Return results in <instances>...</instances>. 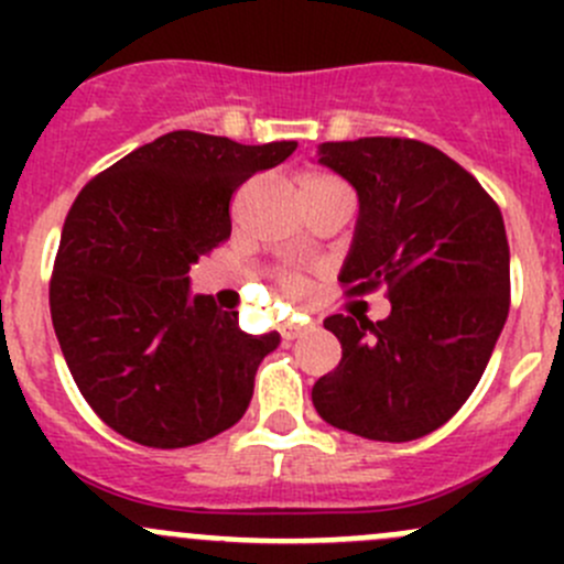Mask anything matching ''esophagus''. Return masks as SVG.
Masks as SVG:
<instances>
[{"mask_svg":"<svg viewBox=\"0 0 564 564\" xmlns=\"http://www.w3.org/2000/svg\"><path fill=\"white\" fill-rule=\"evenodd\" d=\"M305 324H294V322H283L281 324V335H283V340H294L297 338V335H303L305 333Z\"/></svg>","mask_w":564,"mask_h":564,"instance_id":"esophagus-1","label":"esophagus"}]
</instances>
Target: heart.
Segmentation results:
<instances>
[{
	"label": "heart",
	"mask_w": 564,
	"mask_h": 564,
	"mask_svg": "<svg viewBox=\"0 0 564 564\" xmlns=\"http://www.w3.org/2000/svg\"><path fill=\"white\" fill-rule=\"evenodd\" d=\"M297 187H300V196H303V198L322 196V193L344 191V185H340V182L335 180V176H329V174H324V172H305V174H300ZM281 283H283V289H286V292L292 294V297H303L305 289H308V281H305V275H300V272H283Z\"/></svg>",
	"instance_id": "heart-1"
}]
</instances>
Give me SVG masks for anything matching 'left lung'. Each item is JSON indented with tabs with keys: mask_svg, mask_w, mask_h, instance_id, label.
<instances>
[{
	"mask_svg": "<svg viewBox=\"0 0 564 564\" xmlns=\"http://www.w3.org/2000/svg\"><path fill=\"white\" fill-rule=\"evenodd\" d=\"M316 161L360 202L338 281L351 294L384 283L392 308L382 322L324 318L344 357L311 398L340 431L420 440L464 406L508 318L502 213L475 176L423 141H324Z\"/></svg>",
	"mask_w": 564,
	"mask_h": 564,
	"instance_id": "8db88e82",
	"label": "left lung"
}]
</instances>
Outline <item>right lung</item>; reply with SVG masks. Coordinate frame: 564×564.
<instances>
[{
	"label": "right lung",
	"instance_id": "add662e5",
	"mask_svg": "<svg viewBox=\"0 0 564 564\" xmlns=\"http://www.w3.org/2000/svg\"><path fill=\"white\" fill-rule=\"evenodd\" d=\"M297 141L174 130L95 176L67 213L51 278L62 355L100 420L147 447H187L246 414L281 335L191 294V267L231 235V193Z\"/></svg>",
	"mask_w": 564,
	"mask_h": 564
}]
</instances>
